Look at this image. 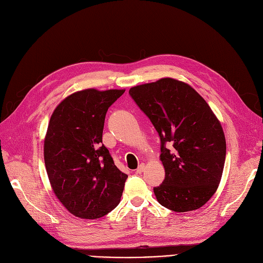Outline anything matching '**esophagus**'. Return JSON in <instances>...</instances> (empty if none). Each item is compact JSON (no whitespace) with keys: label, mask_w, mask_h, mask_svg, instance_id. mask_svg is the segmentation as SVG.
<instances>
[{"label":"esophagus","mask_w":263,"mask_h":263,"mask_svg":"<svg viewBox=\"0 0 263 263\" xmlns=\"http://www.w3.org/2000/svg\"><path fill=\"white\" fill-rule=\"evenodd\" d=\"M144 170H145V164L141 163L140 166H139V168L137 169V173H142Z\"/></svg>","instance_id":"34e87169"}]
</instances>
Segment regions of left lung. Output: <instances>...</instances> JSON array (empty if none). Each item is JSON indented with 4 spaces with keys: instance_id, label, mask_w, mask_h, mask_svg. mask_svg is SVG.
<instances>
[{
    "instance_id": "obj_1",
    "label": "left lung",
    "mask_w": 263,
    "mask_h": 263,
    "mask_svg": "<svg viewBox=\"0 0 263 263\" xmlns=\"http://www.w3.org/2000/svg\"><path fill=\"white\" fill-rule=\"evenodd\" d=\"M129 94L160 138L166 177L154 189L158 202L176 212L202 207L224 168L227 142L217 116L190 84L172 78L135 85Z\"/></svg>"
}]
</instances>
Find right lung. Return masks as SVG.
<instances>
[{"mask_svg":"<svg viewBox=\"0 0 263 263\" xmlns=\"http://www.w3.org/2000/svg\"><path fill=\"white\" fill-rule=\"evenodd\" d=\"M124 91L74 92L57 105L48 122L47 177L55 196L78 218H102L120 201L128 176L116 167L102 137L108 107Z\"/></svg>","mask_w":263,"mask_h":263,"instance_id":"1","label":"right lung"}]
</instances>
